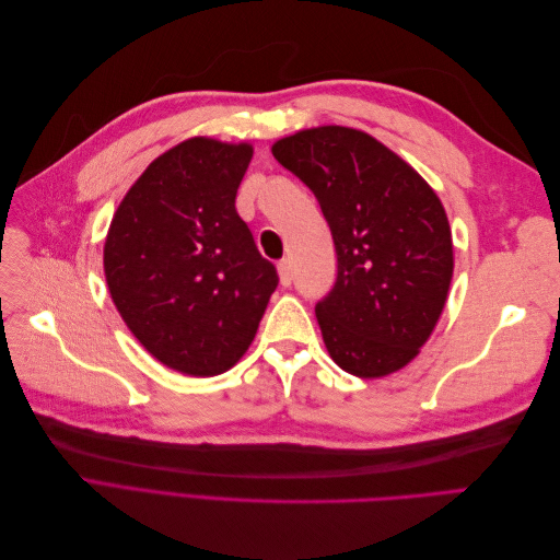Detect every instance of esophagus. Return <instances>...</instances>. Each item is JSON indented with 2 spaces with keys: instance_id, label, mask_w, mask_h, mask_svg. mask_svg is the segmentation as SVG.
I'll use <instances>...</instances> for the list:
<instances>
[{
  "instance_id": "1",
  "label": "esophagus",
  "mask_w": 560,
  "mask_h": 560,
  "mask_svg": "<svg viewBox=\"0 0 560 560\" xmlns=\"http://www.w3.org/2000/svg\"><path fill=\"white\" fill-rule=\"evenodd\" d=\"M278 273H280V282H282L284 287L292 284V264H290V259H282V261L278 264Z\"/></svg>"
}]
</instances>
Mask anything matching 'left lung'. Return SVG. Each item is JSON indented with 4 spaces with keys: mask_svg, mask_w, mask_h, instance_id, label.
<instances>
[{
    "mask_svg": "<svg viewBox=\"0 0 560 560\" xmlns=\"http://www.w3.org/2000/svg\"><path fill=\"white\" fill-rule=\"evenodd\" d=\"M315 194L338 273L315 306L331 360L360 378L409 364L444 311L453 278L448 217L432 186L371 135L319 126L273 144Z\"/></svg>",
    "mask_w": 560,
    "mask_h": 560,
    "instance_id": "left-lung-1",
    "label": "left lung"
}]
</instances>
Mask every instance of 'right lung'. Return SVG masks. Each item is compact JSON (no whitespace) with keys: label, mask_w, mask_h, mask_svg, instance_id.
<instances>
[{"label":"right lung","mask_w":560,"mask_h":560,"mask_svg":"<svg viewBox=\"0 0 560 560\" xmlns=\"http://www.w3.org/2000/svg\"><path fill=\"white\" fill-rule=\"evenodd\" d=\"M252 147L191 138L151 161L114 212L105 278L147 352L217 376L247 352L278 270L235 212Z\"/></svg>","instance_id":"right-lung-1"}]
</instances>
